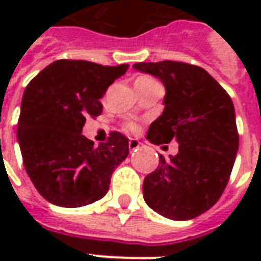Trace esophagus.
Listing matches in <instances>:
<instances>
[{
  "mask_svg": "<svg viewBox=\"0 0 261 261\" xmlns=\"http://www.w3.org/2000/svg\"><path fill=\"white\" fill-rule=\"evenodd\" d=\"M128 148H130V151H137L138 148H140V141L138 140H134V138H131L130 141H128Z\"/></svg>",
  "mask_w": 261,
  "mask_h": 261,
  "instance_id": "34e87169",
  "label": "esophagus"
}]
</instances>
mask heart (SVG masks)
<instances>
[{
	"label": "heart",
	"instance_id": "b5f03b06",
	"mask_svg": "<svg viewBox=\"0 0 261 261\" xmlns=\"http://www.w3.org/2000/svg\"><path fill=\"white\" fill-rule=\"evenodd\" d=\"M148 80H152V78H149V76H141V78H138L137 81H148ZM124 128L128 131H136L137 125L134 124V123H127V124L124 125Z\"/></svg>",
	"mask_w": 261,
	"mask_h": 261
}]
</instances>
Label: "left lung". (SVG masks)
<instances>
[{"label": "left lung", "mask_w": 261, "mask_h": 261, "mask_svg": "<svg viewBox=\"0 0 261 261\" xmlns=\"http://www.w3.org/2000/svg\"><path fill=\"white\" fill-rule=\"evenodd\" d=\"M165 85L164 113L149 125L155 145L176 140L179 152L144 179V200L173 221H187L218 201L239 148L235 108L222 86L197 65L179 61L137 63Z\"/></svg>", "instance_id": "8db88e82"}]
</instances>
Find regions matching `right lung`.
Wrapping results in <instances>:
<instances>
[{
  "label": "right lung",
  "instance_id": "obj_1",
  "mask_svg": "<svg viewBox=\"0 0 261 261\" xmlns=\"http://www.w3.org/2000/svg\"><path fill=\"white\" fill-rule=\"evenodd\" d=\"M127 69L128 64L59 60L26 86L18 141L26 173L48 202L82 207L108 193L113 170L128 155V140L112 131L95 147L81 133L88 116L102 113L100 97Z\"/></svg>",
  "mask_w": 261,
  "mask_h": 261
}]
</instances>
